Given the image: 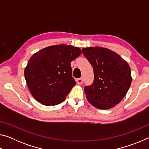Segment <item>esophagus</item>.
Returning <instances> with one entry per match:
<instances>
[{
	"instance_id": "34e87169",
	"label": "esophagus",
	"mask_w": 149,
	"mask_h": 149,
	"mask_svg": "<svg viewBox=\"0 0 149 149\" xmlns=\"http://www.w3.org/2000/svg\"><path fill=\"white\" fill-rule=\"evenodd\" d=\"M77 84H79V85H81V84H83L82 78H78V79H77Z\"/></svg>"
}]
</instances>
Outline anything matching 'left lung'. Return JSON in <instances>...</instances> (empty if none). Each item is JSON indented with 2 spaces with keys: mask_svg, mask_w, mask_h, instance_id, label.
<instances>
[{
  "mask_svg": "<svg viewBox=\"0 0 149 149\" xmlns=\"http://www.w3.org/2000/svg\"><path fill=\"white\" fill-rule=\"evenodd\" d=\"M82 52L92 65L94 81L84 91L93 107L107 110L121 102L132 81L128 63L119 54L106 48H84Z\"/></svg>",
  "mask_w": 149,
  "mask_h": 149,
  "instance_id": "1",
  "label": "left lung"
}]
</instances>
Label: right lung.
I'll return each mask as SVG.
<instances>
[{
  "instance_id": "right-lung-1",
  "label": "right lung",
  "mask_w": 149,
  "mask_h": 149,
  "mask_svg": "<svg viewBox=\"0 0 149 149\" xmlns=\"http://www.w3.org/2000/svg\"><path fill=\"white\" fill-rule=\"evenodd\" d=\"M81 54L72 45H52L35 52L24 70L29 91L35 99L46 106L62 102L75 85L71 62Z\"/></svg>"
}]
</instances>
